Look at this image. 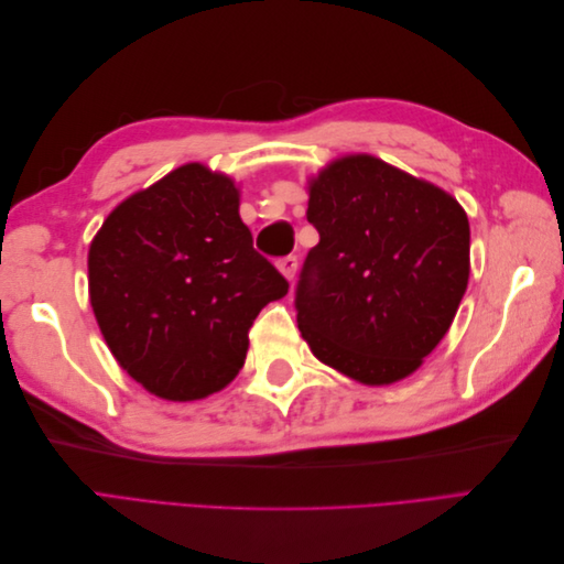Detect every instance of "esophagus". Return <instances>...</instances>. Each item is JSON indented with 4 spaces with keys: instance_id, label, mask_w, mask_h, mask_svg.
Wrapping results in <instances>:
<instances>
[{
    "instance_id": "obj_1",
    "label": "esophagus",
    "mask_w": 564,
    "mask_h": 564,
    "mask_svg": "<svg viewBox=\"0 0 564 564\" xmlns=\"http://www.w3.org/2000/svg\"><path fill=\"white\" fill-rule=\"evenodd\" d=\"M278 268L286 280H294L296 268H299V259H296V256H284V259L278 261Z\"/></svg>"
}]
</instances>
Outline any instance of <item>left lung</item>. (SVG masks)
<instances>
[{
	"label": "left lung",
	"instance_id": "left-lung-1",
	"mask_svg": "<svg viewBox=\"0 0 564 564\" xmlns=\"http://www.w3.org/2000/svg\"><path fill=\"white\" fill-rule=\"evenodd\" d=\"M319 242L296 284V319L319 362L383 386L416 371L452 327L470 272V228L437 185L348 155L308 185Z\"/></svg>",
	"mask_w": 564,
	"mask_h": 564
}]
</instances>
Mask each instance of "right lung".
I'll return each instance as SVG.
<instances>
[{"mask_svg": "<svg viewBox=\"0 0 564 564\" xmlns=\"http://www.w3.org/2000/svg\"><path fill=\"white\" fill-rule=\"evenodd\" d=\"M286 292L253 249L235 183L197 162L127 197L89 247L100 334L119 367L164 400L226 388L256 315Z\"/></svg>", "mask_w": 564, "mask_h": 564, "instance_id": "add662e5", "label": "right lung"}]
</instances>
